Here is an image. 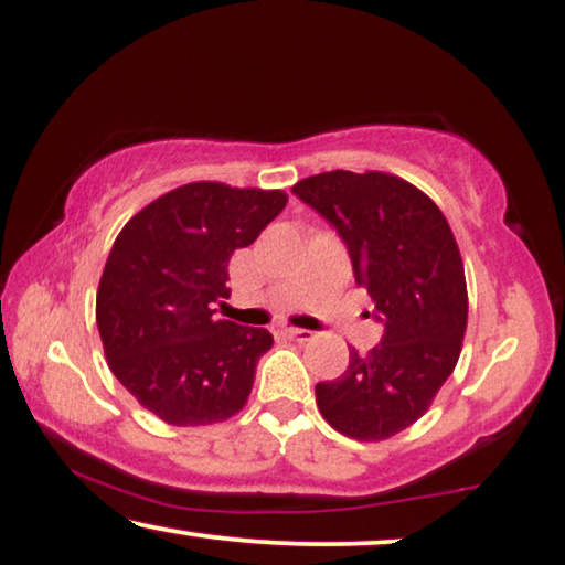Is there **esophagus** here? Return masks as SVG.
<instances>
[{
	"mask_svg": "<svg viewBox=\"0 0 565 565\" xmlns=\"http://www.w3.org/2000/svg\"><path fill=\"white\" fill-rule=\"evenodd\" d=\"M282 337L290 339V341H310L313 339V331H306V329H292V326H285L282 329Z\"/></svg>",
	"mask_w": 565,
	"mask_h": 565,
	"instance_id": "esophagus-1",
	"label": "esophagus"
}]
</instances>
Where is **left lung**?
<instances>
[{"instance_id": "1", "label": "left lung", "mask_w": 565, "mask_h": 565, "mask_svg": "<svg viewBox=\"0 0 565 565\" xmlns=\"http://www.w3.org/2000/svg\"><path fill=\"white\" fill-rule=\"evenodd\" d=\"M292 193L337 228L384 326L370 354L351 349L347 372L316 384L318 411L343 436L384 440L428 411L459 362L469 298L451 226L428 195L387 173L331 170Z\"/></svg>"}]
</instances>
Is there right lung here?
<instances>
[{"instance_id": "right-lung-1", "label": "right lung", "mask_w": 565, "mask_h": 565, "mask_svg": "<svg viewBox=\"0 0 565 565\" xmlns=\"http://www.w3.org/2000/svg\"><path fill=\"white\" fill-rule=\"evenodd\" d=\"M288 203L282 191L188 183L129 218L96 292L106 362L170 425L222 423L247 403L267 329L216 318L228 259Z\"/></svg>"}]
</instances>
